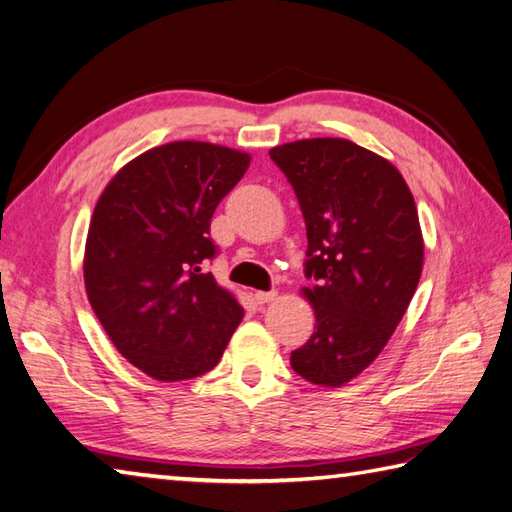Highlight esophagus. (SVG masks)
Wrapping results in <instances>:
<instances>
[{"instance_id":"34e87169","label":"esophagus","mask_w":512,"mask_h":512,"mask_svg":"<svg viewBox=\"0 0 512 512\" xmlns=\"http://www.w3.org/2000/svg\"><path fill=\"white\" fill-rule=\"evenodd\" d=\"M276 296H278V291H274V289H271V291H256L254 300L258 302V305H265V302H271Z\"/></svg>"}]
</instances>
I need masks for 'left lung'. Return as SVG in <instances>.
I'll list each match as a JSON object with an SVG mask.
<instances>
[{
    "label": "left lung",
    "instance_id": "8db88e82",
    "mask_svg": "<svg viewBox=\"0 0 512 512\" xmlns=\"http://www.w3.org/2000/svg\"><path fill=\"white\" fill-rule=\"evenodd\" d=\"M307 225L302 287L316 331L291 351V369L342 387L387 347L420 283L424 238L409 185L393 163L347 139L276 145Z\"/></svg>",
    "mask_w": 512,
    "mask_h": 512
}]
</instances>
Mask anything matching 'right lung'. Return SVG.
Segmentation results:
<instances>
[{
    "label": "right lung",
    "mask_w": 512,
    "mask_h": 512,
    "mask_svg": "<svg viewBox=\"0 0 512 512\" xmlns=\"http://www.w3.org/2000/svg\"><path fill=\"white\" fill-rule=\"evenodd\" d=\"M252 156L205 141L139 154L101 192L88 227L83 280L121 356L161 382L212 371L243 307L216 283L210 223Z\"/></svg>",
    "instance_id": "right-lung-1"
}]
</instances>
